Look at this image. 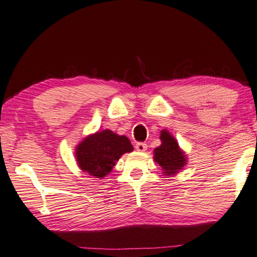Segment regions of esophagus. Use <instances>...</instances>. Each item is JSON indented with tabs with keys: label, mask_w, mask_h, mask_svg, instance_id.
<instances>
[{
	"label": "esophagus",
	"mask_w": 257,
	"mask_h": 257,
	"mask_svg": "<svg viewBox=\"0 0 257 257\" xmlns=\"http://www.w3.org/2000/svg\"><path fill=\"white\" fill-rule=\"evenodd\" d=\"M135 148L137 151H140V152H145V151L148 150V145L145 143H137Z\"/></svg>",
	"instance_id": "obj_1"
}]
</instances>
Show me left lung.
Instances as JSON below:
<instances>
[{"label": "left lung", "mask_w": 257, "mask_h": 257, "mask_svg": "<svg viewBox=\"0 0 257 257\" xmlns=\"http://www.w3.org/2000/svg\"><path fill=\"white\" fill-rule=\"evenodd\" d=\"M161 145L154 150V161L161 167L167 176L175 175L186 165V157L175 137L167 129L160 134Z\"/></svg>", "instance_id": "1"}]
</instances>
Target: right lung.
<instances>
[{"instance_id":"add662e5","label":"right lung","mask_w":257,"mask_h":257,"mask_svg":"<svg viewBox=\"0 0 257 257\" xmlns=\"http://www.w3.org/2000/svg\"><path fill=\"white\" fill-rule=\"evenodd\" d=\"M134 150L125 136H119L105 129L85 137L75 149L77 165L91 176L103 178L112 172L122 154Z\"/></svg>"}]
</instances>
